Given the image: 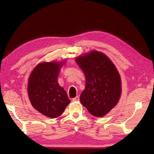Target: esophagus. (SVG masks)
<instances>
[{
    "label": "esophagus",
    "mask_w": 154,
    "mask_h": 154,
    "mask_svg": "<svg viewBox=\"0 0 154 154\" xmlns=\"http://www.w3.org/2000/svg\"><path fill=\"white\" fill-rule=\"evenodd\" d=\"M79 100H80V97H79V96H76L75 97H74V98H72L73 101H77Z\"/></svg>",
    "instance_id": "1"
}]
</instances>
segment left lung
<instances>
[{
	"label": "left lung",
	"instance_id": "left-lung-1",
	"mask_svg": "<svg viewBox=\"0 0 154 154\" xmlns=\"http://www.w3.org/2000/svg\"><path fill=\"white\" fill-rule=\"evenodd\" d=\"M85 76L82 104L96 117H103L115 106L122 92L119 74L103 53L92 51L76 59Z\"/></svg>",
	"mask_w": 154,
	"mask_h": 154
}]
</instances>
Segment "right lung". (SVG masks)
Wrapping results in <instances>:
<instances>
[{
  "label": "right lung",
  "mask_w": 154,
  "mask_h": 154,
  "mask_svg": "<svg viewBox=\"0 0 154 154\" xmlns=\"http://www.w3.org/2000/svg\"><path fill=\"white\" fill-rule=\"evenodd\" d=\"M62 64L58 62L38 64L31 74L27 85L32 106L51 118L61 115L71 101L66 91L57 82Z\"/></svg>",
  "instance_id": "1"
}]
</instances>
